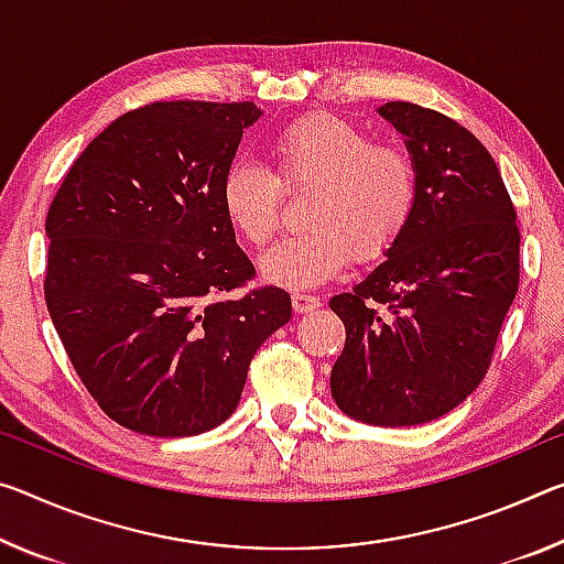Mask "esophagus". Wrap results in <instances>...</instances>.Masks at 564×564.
<instances>
[{
    "mask_svg": "<svg viewBox=\"0 0 564 564\" xmlns=\"http://www.w3.org/2000/svg\"><path fill=\"white\" fill-rule=\"evenodd\" d=\"M291 301H293V308H296L299 314H311V311H316L321 306V299L311 296V293H293Z\"/></svg>",
    "mask_w": 564,
    "mask_h": 564,
    "instance_id": "obj_1",
    "label": "esophagus"
}]
</instances>
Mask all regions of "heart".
Instances as JSON below:
<instances>
[{"instance_id": "b5f03b06", "label": "heart", "mask_w": 564, "mask_h": 564, "mask_svg": "<svg viewBox=\"0 0 564 564\" xmlns=\"http://www.w3.org/2000/svg\"><path fill=\"white\" fill-rule=\"evenodd\" d=\"M275 170L234 163L220 183V205L246 243L263 248L279 234L283 191H314L308 228L268 250L263 279L285 289H314L351 263L379 261L406 234L419 200L414 155L377 142L359 124L316 112L285 124L268 145Z\"/></svg>"}]
</instances>
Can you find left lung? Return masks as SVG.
<instances>
[{"label":"left lung","mask_w":564,"mask_h":564,"mask_svg":"<svg viewBox=\"0 0 564 564\" xmlns=\"http://www.w3.org/2000/svg\"><path fill=\"white\" fill-rule=\"evenodd\" d=\"M379 112L406 138L419 200L387 261L330 299L346 326L330 394L359 422L414 426L487 377L520 289V228L495 158L467 128L404 100Z\"/></svg>","instance_id":"left-lung-1"}]
</instances>
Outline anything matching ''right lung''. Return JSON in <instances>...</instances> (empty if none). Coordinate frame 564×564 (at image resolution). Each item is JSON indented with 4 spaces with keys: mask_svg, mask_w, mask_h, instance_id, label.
I'll return each instance as SVG.
<instances>
[{
    "mask_svg": "<svg viewBox=\"0 0 564 564\" xmlns=\"http://www.w3.org/2000/svg\"><path fill=\"white\" fill-rule=\"evenodd\" d=\"M256 102H153L79 153L47 210L44 301L89 397L148 436L234 414L248 366L291 321L236 246L220 183Z\"/></svg>",
    "mask_w": 564,
    "mask_h": 564,
    "instance_id": "add662e5",
    "label": "right lung"
}]
</instances>
